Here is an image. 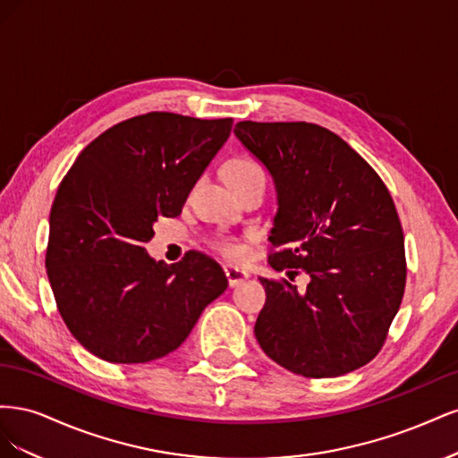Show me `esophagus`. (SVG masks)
Instances as JSON below:
<instances>
[{
    "instance_id": "esophagus-1",
    "label": "esophagus",
    "mask_w": 458,
    "mask_h": 458,
    "mask_svg": "<svg viewBox=\"0 0 458 458\" xmlns=\"http://www.w3.org/2000/svg\"><path fill=\"white\" fill-rule=\"evenodd\" d=\"M225 275H227L229 286H239L241 283H244L248 279V276H250L244 269L233 267V266H225Z\"/></svg>"
}]
</instances>
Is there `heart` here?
<instances>
[{
    "instance_id": "1",
    "label": "heart",
    "mask_w": 458,
    "mask_h": 458,
    "mask_svg": "<svg viewBox=\"0 0 458 458\" xmlns=\"http://www.w3.org/2000/svg\"><path fill=\"white\" fill-rule=\"evenodd\" d=\"M225 177L231 187H242L246 183L258 182V179H266V172H263L258 160L250 157H237L227 162ZM212 246L227 259L241 261L246 258V246L233 237H219L212 242Z\"/></svg>"
}]
</instances>
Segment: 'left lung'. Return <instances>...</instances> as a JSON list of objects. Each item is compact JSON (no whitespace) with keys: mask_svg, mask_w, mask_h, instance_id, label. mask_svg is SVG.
Segmentation results:
<instances>
[{"mask_svg":"<svg viewBox=\"0 0 458 458\" xmlns=\"http://www.w3.org/2000/svg\"><path fill=\"white\" fill-rule=\"evenodd\" d=\"M234 135L273 175L267 261L308 288L263 279L261 350L308 378L342 377L377 357L405 293L403 229L390 191L342 137L310 122H252Z\"/></svg>","mask_w":458,"mask_h":458,"instance_id":"8db88e82","label":"left lung"}]
</instances>
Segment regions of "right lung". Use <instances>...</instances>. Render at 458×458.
I'll return each mask as SVG.
<instances>
[{
  "label": "right lung",
  "mask_w": 458,
  "mask_h": 458,
  "mask_svg": "<svg viewBox=\"0 0 458 458\" xmlns=\"http://www.w3.org/2000/svg\"><path fill=\"white\" fill-rule=\"evenodd\" d=\"M233 118L147 113L103 131L80 152L55 195L47 279L72 336L108 363H148L185 342L225 293L219 263L191 250L155 261L145 244L175 217L224 147Z\"/></svg>",
  "instance_id": "1"
}]
</instances>
